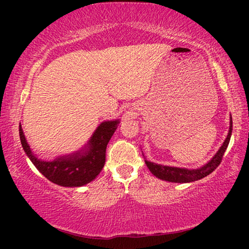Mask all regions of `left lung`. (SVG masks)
I'll use <instances>...</instances> for the list:
<instances>
[{
	"mask_svg": "<svg viewBox=\"0 0 249 249\" xmlns=\"http://www.w3.org/2000/svg\"><path fill=\"white\" fill-rule=\"evenodd\" d=\"M119 124V120L101 122L80 149L59 155L51 161L37 158L27 142L21 124H19V136L26 155L45 178L59 186L81 187L91 182L100 175L105 163L107 146Z\"/></svg>",
	"mask_w": 249,
	"mask_h": 249,
	"instance_id": "8db88e82",
	"label": "left lung"
}]
</instances>
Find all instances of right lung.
<instances>
[{
  "instance_id": "obj_1",
  "label": "right lung",
  "mask_w": 249,
  "mask_h": 249,
  "mask_svg": "<svg viewBox=\"0 0 249 249\" xmlns=\"http://www.w3.org/2000/svg\"><path fill=\"white\" fill-rule=\"evenodd\" d=\"M231 132H232V119L230 118L229 132H228L227 138L224 139V142H222V145H221L219 151L216 152V154L214 155L205 165H203L202 168H198L195 170L172 168V166L156 164V163L147 161V160H145V163L146 165H147V168L149 169V171H151L155 177H158L159 179L165 180V181H169V182H179V183L196 181V180H199L204 178V177L209 176L210 173H212L214 170L217 168V165L220 164L221 160L223 158L224 152H226L228 145H229Z\"/></svg>"
}]
</instances>
